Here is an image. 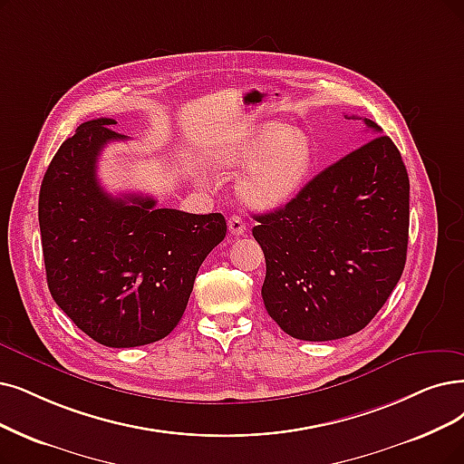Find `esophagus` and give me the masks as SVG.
<instances>
[{"instance_id":"34e87169","label":"esophagus","mask_w":464,"mask_h":464,"mask_svg":"<svg viewBox=\"0 0 464 464\" xmlns=\"http://www.w3.org/2000/svg\"><path fill=\"white\" fill-rule=\"evenodd\" d=\"M228 230H230L232 236H244L246 230H247L246 220H244L242 217H239V215H232V217L228 218Z\"/></svg>"}]
</instances>
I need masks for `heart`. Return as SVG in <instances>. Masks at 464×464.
<instances>
[{
  "label": "heart",
  "mask_w": 464,
  "mask_h": 464,
  "mask_svg": "<svg viewBox=\"0 0 464 464\" xmlns=\"http://www.w3.org/2000/svg\"><path fill=\"white\" fill-rule=\"evenodd\" d=\"M230 161L247 165L237 182L239 196L255 208L274 209L285 206L306 187L314 146L301 129L266 123L237 144Z\"/></svg>",
  "instance_id": "obj_1"
}]
</instances>
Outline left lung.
Masks as SVG:
<instances>
[{
	"mask_svg": "<svg viewBox=\"0 0 464 464\" xmlns=\"http://www.w3.org/2000/svg\"><path fill=\"white\" fill-rule=\"evenodd\" d=\"M358 120L356 116H344ZM272 213L255 215L266 258L268 316L301 341L362 331L400 282L410 237V177L382 129Z\"/></svg>",
	"mask_w": 464,
	"mask_h": 464,
	"instance_id": "left-lung-1",
	"label": "left lung"
}]
</instances>
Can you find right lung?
Listing matches in <instances>:
<instances>
[{"label":"right lung","instance_id":"right-lung-1","mask_svg":"<svg viewBox=\"0 0 464 464\" xmlns=\"http://www.w3.org/2000/svg\"><path fill=\"white\" fill-rule=\"evenodd\" d=\"M99 118L82 123L51 160L40 188V230L54 303L104 346L156 343L180 322L196 274L227 236L220 213L156 208L150 196H110L97 163L125 140Z\"/></svg>","mask_w":464,"mask_h":464}]
</instances>
